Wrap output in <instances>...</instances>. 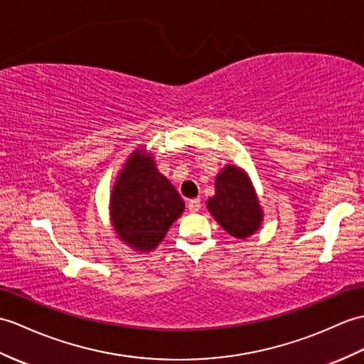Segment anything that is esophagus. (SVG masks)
<instances>
[{"mask_svg":"<svg viewBox=\"0 0 364 364\" xmlns=\"http://www.w3.org/2000/svg\"><path fill=\"white\" fill-rule=\"evenodd\" d=\"M200 208H201L200 198H192L188 201V209L191 210V213H198Z\"/></svg>","mask_w":364,"mask_h":364,"instance_id":"esophagus-1","label":"esophagus"}]
</instances>
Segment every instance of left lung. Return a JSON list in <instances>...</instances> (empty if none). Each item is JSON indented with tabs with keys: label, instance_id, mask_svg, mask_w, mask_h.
I'll use <instances>...</instances> for the list:
<instances>
[{
	"label": "left lung",
	"instance_id": "obj_1",
	"mask_svg": "<svg viewBox=\"0 0 364 364\" xmlns=\"http://www.w3.org/2000/svg\"><path fill=\"white\" fill-rule=\"evenodd\" d=\"M208 209L232 237L245 239L259 230L262 210L255 189L240 168L226 166L215 178V196Z\"/></svg>",
	"mask_w": 364,
	"mask_h": 364
}]
</instances>
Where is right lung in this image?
<instances>
[{
  "label": "right lung",
  "mask_w": 364,
  "mask_h": 364,
  "mask_svg": "<svg viewBox=\"0 0 364 364\" xmlns=\"http://www.w3.org/2000/svg\"><path fill=\"white\" fill-rule=\"evenodd\" d=\"M112 196V220L117 235L130 247L150 251L164 239L181 215L184 201L151 156L134 151L117 176Z\"/></svg>",
  "instance_id": "1"
}]
</instances>
